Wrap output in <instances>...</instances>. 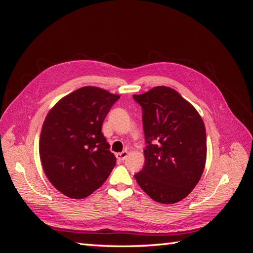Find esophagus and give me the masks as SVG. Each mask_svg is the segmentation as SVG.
<instances>
[{"instance_id":"obj_1","label":"esophagus","mask_w":253,"mask_h":253,"mask_svg":"<svg viewBox=\"0 0 253 253\" xmlns=\"http://www.w3.org/2000/svg\"><path fill=\"white\" fill-rule=\"evenodd\" d=\"M127 155H128V152L127 151H122L121 153H117L116 157L119 160H125L127 157Z\"/></svg>"}]
</instances>
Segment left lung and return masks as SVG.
Here are the masks:
<instances>
[{
    "instance_id": "1",
    "label": "left lung",
    "mask_w": 253,
    "mask_h": 253,
    "mask_svg": "<svg viewBox=\"0 0 253 253\" xmlns=\"http://www.w3.org/2000/svg\"><path fill=\"white\" fill-rule=\"evenodd\" d=\"M142 106L144 167L140 188L164 205L180 202L200 181L207 159L206 128L194 106L175 89L156 86L134 95Z\"/></svg>"
}]
</instances>
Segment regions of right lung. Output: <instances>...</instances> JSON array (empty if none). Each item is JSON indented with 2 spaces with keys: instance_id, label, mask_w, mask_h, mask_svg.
Wrapping results in <instances>:
<instances>
[{
  "instance_id": "obj_1",
  "label": "right lung",
  "mask_w": 253,
  "mask_h": 253,
  "mask_svg": "<svg viewBox=\"0 0 253 253\" xmlns=\"http://www.w3.org/2000/svg\"><path fill=\"white\" fill-rule=\"evenodd\" d=\"M119 95L83 86L52 106L43 122L39 153L45 175L61 193L82 200L100 188L116 165L101 132Z\"/></svg>"
}]
</instances>
